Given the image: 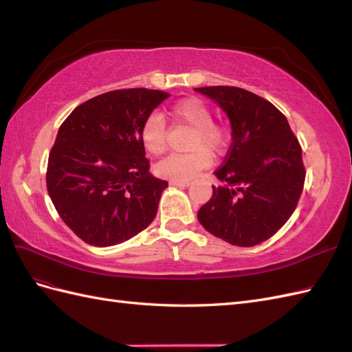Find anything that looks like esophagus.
<instances>
[{
  "instance_id": "esophagus-1",
  "label": "esophagus",
  "mask_w": 352,
  "mask_h": 352,
  "mask_svg": "<svg viewBox=\"0 0 352 352\" xmlns=\"http://www.w3.org/2000/svg\"><path fill=\"white\" fill-rule=\"evenodd\" d=\"M170 185L179 186V188H186L190 185V182L189 180H170Z\"/></svg>"
}]
</instances>
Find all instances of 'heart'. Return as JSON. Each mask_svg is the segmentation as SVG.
<instances>
[{
  "instance_id": "b5f03b06",
  "label": "heart",
  "mask_w": 352,
  "mask_h": 352,
  "mask_svg": "<svg viewBox=\"0 0 352 352\" xmlns=\"http://www.w3.org/2000/svg\"><path fill=\"white\" fill-rule=\"evenodd\" d=\"M172 116L180 123L192 127L189 135V153L170 154L155 166L157 173L172 180H190L201 170H204L211 155H217L225 151L229 141L228 127L221 123L212 122V114L208 105L197 98L190 97L179 101L173 105ZM140 140L145 150L153 155H162L167 148L166 122L158 113L146 117L140 129Z\"/></svg>"
}]
</instances>
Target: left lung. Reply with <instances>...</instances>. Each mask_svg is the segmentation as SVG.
Instances as JSON below:
<instances>
[{
	"mask_svg": "<svg viewBox=\"0 0 352 352\" xmlns=\"http://www.w3.org/2000/svg\"><path fill=\"white\" fill-rule=\"evenodd\" d=\"M229 117L232 145L214 175L221 182L198 211L207 232L238 247L272 238L292 216L305 168L301 145L272 102L236 87L195 88Z\"/></svg>",
	"mask_w": 352,
	"mask_h": 352,
	"instance_id": "left-lung-1",
	"label": "left lung"
}]
</instances>
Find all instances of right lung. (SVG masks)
<instances>
[{"mask_svg":"<svg viewBox=\"0 0 352 352\" xmlns=\"http://www.w3.org/2000/svg\"><path fill=\"white\" fill-rule=\"evenodd\" d=\"M168 94L110 91L74 109L48 157L47 189L58 216L94 247L133 238L154 220L167 182L154 177L140 140Z\"/></svg>","mask_w":352,"mask_h":352,"instance_id":"add662e5","label":"right lung"}]
</instances>
